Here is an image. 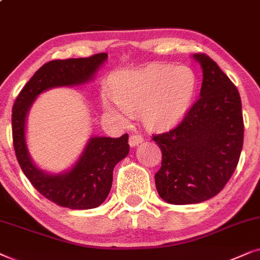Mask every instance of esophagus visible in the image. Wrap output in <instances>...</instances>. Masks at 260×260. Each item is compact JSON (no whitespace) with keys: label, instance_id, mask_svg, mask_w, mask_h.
<instances>
[{"label":"esophagus","instance_id":"1","mask_svg":"<svg viewBox=\"0 0 260 260\" xmlns=\"http://www.w3.org/2000/svg\"><path fill=\"white\" fill-rule=\"evenodd\" d=\"M144 141L143 137L140 134H133V136L129 137V140H128V144H129L131 147H136L138 145L141 144Z\"/></svg>","mask_w":260,"mask_h":260}]
</instances>
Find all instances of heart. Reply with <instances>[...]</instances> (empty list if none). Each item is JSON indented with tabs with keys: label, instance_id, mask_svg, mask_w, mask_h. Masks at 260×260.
I'll return each instance as SVG.
<instances>
[{
	"label": "heart",
	"instance_id": "1",
	"mask_svg": "<svg viewBox=\"0 0 260 260\" xmlns=\"http://www.w3.org/2000/svg\"><path fill=\"white\" fill-rule=\"evenodd\" d=\"M114 94H102V107L110 116L128 121L141 112L147 129L162 132L177 126L188 114L197 90V76L185 65L154 63L121 70L112 78Z\"/></svg>",
	"mask_w": 260,
	"mask_h": 260
}]
</instances>
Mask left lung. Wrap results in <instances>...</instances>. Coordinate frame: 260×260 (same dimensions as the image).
I'll list each match as a JSON object with an SVG mask.
<instances>
[{"mask_svg":"<svg viewBox=\"0 0 260 260\" xmlns=\"http://www.w3.org/2000/svg\"><path fill=\"white\" fill-rule=\"evenodd\" d=\"M191 57L203 74L200 99L179 126L153 137L162 153L155 188L171 205H193L217 195L233 175L244 143L237 86L206 54Z\"/></svg>","mask_w":260,"mask_h":260,"instance_id":"left-lung-1","label":"left lung"}]
</instances>
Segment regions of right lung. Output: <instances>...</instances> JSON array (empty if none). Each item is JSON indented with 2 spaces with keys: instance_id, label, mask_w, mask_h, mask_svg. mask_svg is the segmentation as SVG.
<instances>
[{
  "instance_id": "add662e5",
  "label": "right lung",
  "mask_w": 260,
  "mask_h": 260,
  "mask_svg": "<svg viewBox=\"0 0 260 260\" xmlns=\"http://www.w3.org/2000/svg\"><path fill=\"white\" fill-rule=\"evenodd\" d=\"M108 59L100 53L89 58L52 60L43 65L23 86L13 107V140L23 174L47 200L69 209H92L109 195L113 170L129 152L128 134L120 138L90 137L77 160L61 172L45 171L30 157L27 117L38 96L53 88H74L90 83Z\"/></svg>"
}]
</instances>
